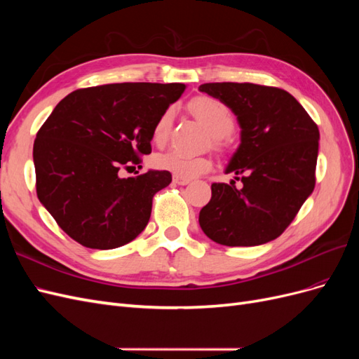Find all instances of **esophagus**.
<instances>
[{"mask_svg":"<svg viewBox=\"0 0 359 359\" xmlns=\"http://www.w3.org/2000/svg\"><path fill=\"white\" fill-rule=\"evenodd\" d=\"M173 182L178 184V186H187V184L190 182L189 178H182V177H173Z\"/></svg>","mask_w":359,"mask_h":359,"instance_id":"1","label":"esophagus"}]
</instances>
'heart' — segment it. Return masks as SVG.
I'll list each match as a JSON object with an SVG mask.
<instances>
[{
  "label": "heart",
  "instance_id": "heart-1",
  "mask_svg": "<svg viewBox=\"0 0 359 359\" xmlns=\"http://www.w3.org/2000/svg\"><path fill=\"white\" fill-rule=\"evenodd\" d=\"M191 109L217 139L229 136L235 130V116L229 106L214 99V97H199V99L193 100ZM173 116H175V109L168 107L157 118L153 132H151L154 144L163 145L166 142L172 128ZM153 165L160 170H166L173 173V175L189 180L203 175L212 168V163L208 157L187 156L177 149H169L165 153L156 154L153 157Z\"/></svg>",
  "mask_w": 359,
  "mask_h": 359
}]
</instances>
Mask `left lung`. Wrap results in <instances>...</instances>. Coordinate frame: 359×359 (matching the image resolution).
Wrapping results in <instances>:
<instances>
[{"mask_svg":"<svg viewBox=\"0 0 359 359\" xmlns=\"http://www.w3.org/2000/svg\"><path fill=\"white\" fill-rule=\"evenodd\" d=\"M236 115L241 144L226 173L241 189L214 182L199 212L203 233L217 244L252 247L276 240L314 190L319 128L287 91L256 83H203Z\"/></svg>","mask_w":359,"mask_h":359,"instance_id":"8db88e82","label":"left lung"}]
</instances>
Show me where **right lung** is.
<instances>
[{"label": "right lung", "mask_w": 359, "mask_h": 359, "mask_svg": "<svg viewBox=\"0 0 359 359\" xmlns=\"http://www.w3.org/2000/svg\"><path fill=\"white\" fill-rule=\"evenodd\" d=\"M184 83L124 82L70 93L39 130L32 148L41 205L72 240L88 248L121 247L142 232L166 170L119 178L151 153V132Z\"/></svg>", "instance_id": "obj_1"}]
</instances>
